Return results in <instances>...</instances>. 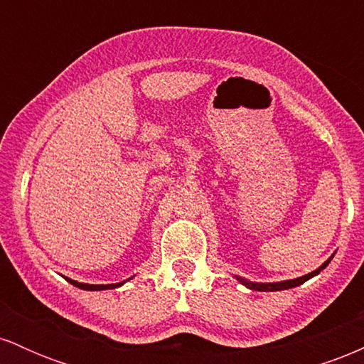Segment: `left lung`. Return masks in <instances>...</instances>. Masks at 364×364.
Segmentation results:
<instances>
[{
    "mask_svg": "<svg viewBox=\"0 0 364 364\" xmlns=\"http://www.w3.org/2000/svg\"><path fill=\"white\" fill-rule=\"evenodd\" d=\"M332 258H333V255H332V257L328 258V260H325L323 263H321V265L318 267V269L313 270V272L306 274V275H301V277H298V279H289V281H281V282H253V281H248V279H245V277H240V275H235V277H236V281H237V282H241V284H243V286H246V287H248V289H252V291L269 292V291H284V289H292V287L301 286V284H303V282H306L308 279H311V277H315V275H318V274L321 272V270H323L325 267L328 265V263H330V260H332Z\"/></svg>",
    "mask_w": 364,
    "mask_h": 364,
    "instance_id": "left-lung-1",
    "label": "left lung"
}]
</instances>
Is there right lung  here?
<instances>
[{"label":"right lung","mask_w":364,"mask_h":364,"mask_svg":"<svg viewBox=\"0 0 364 364\" xmlns=\"http://www.w3.org/2000/svg\"><path fill=\"white\" fill-rule=\"evenodd\" d=\"M135 277V275H133ZM129 277V279H133ZM129 279H127V281H129ZM66 281H68L70 284H73L75 287H80V289L83 291H106V289H116V287H121L123 286L124 282H116V284H85V282H78V281H73V279H68L66 277Z\"/></svg>","instance_id":"1"}]
</instances>
